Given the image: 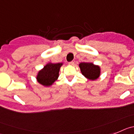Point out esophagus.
I'll list each match as a JSON object with an SVG mask.
<instances>
[{
    "label": "esophagus",
    "mask_w": 134,
    "mask_h": 134,
    "mask_svg": "<svg viewBox=\"0 0 134 134\" xmlns=\"http://www.w3.org/2000/svg\"><path fill=\"white\" fill-rule=\"evenodd\" d=\"M69 65H74V61H71V62L69 63Z\"/></svg>",
    "instance_id": "obj_1"
}]
</instances>
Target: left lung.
Masks as SVG:
<instances>
[{"instance_id":"obj_1","label":"left lung","mask_w":134,"mask_h":134,"mask_svg":"<svg viewBox=\"0 0 134 134\" xmlns=\"http://www.w3.org/2000/svg\"><path fill=\"white\" fill-rule=\"evenodd\" d=\"M81 74L90 80H96L100 75V68L92 63H80L79 64Z\"/></svg>"}]
</instances>
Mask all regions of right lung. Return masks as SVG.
I'll return each mask as SVG.
<instances>
[{"instance_id": "right-lung-1", "label": "right lung", "mask_w": 134, "mask_h": 134, "mask_svg": "<svg viewBox=\"0 0 134 134\" xmlns=\"http://www.w3.org/2000/svg\"><path fill=\"white\" fill-rule=\"evenodd\" d=\"M63 63H48L39 71L36 76L38 83L46 87H49L53 85L56 80H57L59 75V70Z\"/></svg>"}]
</instances>
